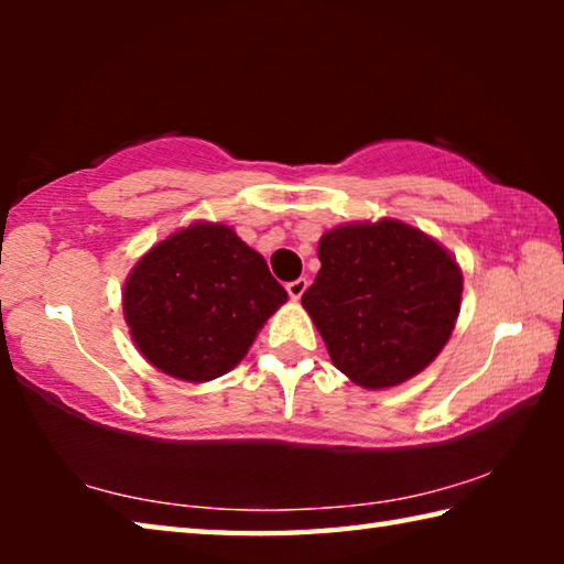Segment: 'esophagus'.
I'll list each match as a JSON object with an SVG mask.
<instances>
[{"label": "esophagus", "mask_w": 564, "mask_h": 564, "mask_svg": "<svg viewBox=\"0 0 564 564\" xmlns=\"http://www.w3.org/2000/svg\"><path fill=\"white\" fill-rule=\"evenodd\" d=\"M305 289H308V279H295V281H291L289 285H285V291H289V295L293 301H299L301 295L305 293Z\"/></svg>", "instance_id": "1"}]
</instances>
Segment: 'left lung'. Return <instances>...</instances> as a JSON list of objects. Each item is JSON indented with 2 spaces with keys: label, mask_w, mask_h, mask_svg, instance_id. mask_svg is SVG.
<instances>
[{
  "label": "left lung",
  "mask_w": 564,
  "mask_h": 564,
  "mask_svg": "<svg viewBox=\"0 0 564 564\" xmlns=\"http://www.w3.org/2000/svg\"><path fill=\"white\" fill-rule=\"evenodd\" d=\"M303 308L333 366L362 388H393L431 366L460 313L463 273L445 248L395 218L338 226L318 243Z\"/></svg>",
  "instance_id": "8db88e82"
}]
</instances>
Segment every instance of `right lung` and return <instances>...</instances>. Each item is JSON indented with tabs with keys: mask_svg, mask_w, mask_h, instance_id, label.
Segmentation results:
<instances>
[{
	"mask_svg": "<svg viewBox=\"0 0 564 564\" xmlns=\"http://www.w3.org/2000/svg\"><path fill=\"white\" fill-rule=\"evenodd\" d=\"M289 293L263 256L224 224H191L156 243L123 285V318L161 373L206 383L228 373Z\"/></svg>",
	"mask_w": 564,
	"mask_h": 564,
	"instance_id": "1",
	"label": "right lung"
}]
</instances>
